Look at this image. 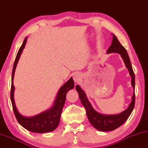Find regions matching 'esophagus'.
Instances as JSON below:
<instances>
[{
  "label": "esophagus",
  "mask_w": 148,
  "mask_h": 148,
  "mask_svg": "<svg viewBox=\"0 0 148 148\" xmlns=\"http://www.w3.org/2000/svg\"><path fill=\"white\" fill-rule=\"evenodd\" d=\"M80 74L78 73V72H76V73L74 74L73 75V79L74 80L77 82H78V80H80Z\"/></svg>",
  "instance_id": "34e87169"
}]
</instances>
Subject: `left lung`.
Listing matches in <instances>:
<instances>
[{
  "label": "left lung",
  "mask_w": 148,
  "mask_h": 148,
  "mask_svg": "<svg viewBox=\"0 0 148 148\" xmlns=\"http://www.w3.org/2000/svg\"><path fill=\"white\" fill-rule=\"evenodd\" d=\"M112 35H113V39H112V45L108 50L107 53L110 54V53L116 52L121 55L123 61H124L125 66L129 70L130 75L132 77V86L134 88H134H135V75H134L133 68L132 66L130 57L127 54L125 48L121 45L117 37L113 34H112ZM76 89L78 92L81 102L84 106V107L85 108L86 111V114L89 122L96 129L100 131H112L118 128L120 125H122L129 118L132 112L133 111L134 105H135V92H134L132 102L129 105L128 108L125 110V111H123L121 114H117V115H103V114L98 113L94 110L86 98V94L84 92V90H82V88L78 85H77L76 86Z\"/></svg>",
  "instance_id": "8db88e82"
}]
</instances>
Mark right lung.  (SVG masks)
I'll return each instance as SVG.
<instances>
[{
    "instance_id": "obj_1",
    "label": "right lung",
    "mask_w": 148,
    "mask_h": 148,
    "mask_svg": "<svg viewBox=\"0 0 148 148\" xmlns=\"http://www.w3.org/2000/svg\"><path fill=\"white\" fill-rule=\"evenodd\" d=\"M26 40H27V38L24 40L23 45L19 48L16 58H15L14 66H13L10 90V100L12 102L13 111H14L18 122L28 130L32 132H36V133H45V132H52L56 128L60 123L62 110L64 105L66 96L67 92L74 88V80L72 78H71L64 85H63L60 88L56 100H55L54 104L51 109L42 112V114H40L37 116L31 117V118H26V117L21 116L18 112L14 100V86L13 84V79H14V72L18 61L19 60L23 50L25 48Z\"/></svg>"
}]
</instances>
